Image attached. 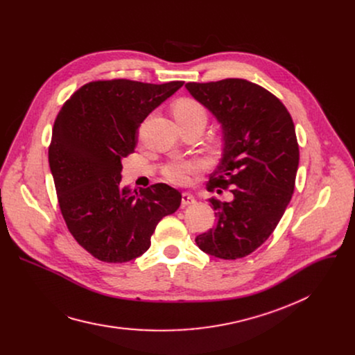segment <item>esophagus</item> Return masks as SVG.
I'll return each mask as SVG.
<instances>
[{
    "label": "esophagus",
    "instance_id": "obj_1",
    "mask_svg": "<svg viewBox=\"0 0 355 355\" xmlns=\"http://www.w3.org/2000/svg\"><path fill=\"white\" fill-rule=\"evenodd\" d=\"M196 202V199L193 198V195L188 193V192H184L182 193V198H181V204L182 207H187V205H193Z\"/></svg>",
    "mask_w": 355,
    "mask_h": 355
}]
</instances>
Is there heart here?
<instances>
[{
    "instance_id": "heart-1",
    "label": "heart",
    "mask_w": 355,
    "mask_h": 355,
    "mask_svg": "<svg viewBox=\"0 0 355 355\" xmlns=\"http://www.w3.org/2000/svg\"><path fill=\"white\" fill-rule=\"evenodd\" d=\"M173 114L177 123L187 125L193 122H205L207 123V111L198 101L192 98H181L173 107ZM199 170L196 162H177L167 166L164 170L166 178L177 185H184L188 182V177Z\"/></svg>"
}]
</instances>
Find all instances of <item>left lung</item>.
Wrapping results in <instances>:
<instances>
[{"instance_id": "8db88e82", "label": "left lung", "mask_w": 355, "mask_h": 355, "mask_svg": "<svg viewBox=\"0 0 355 355\" xmlns=\"http://www.w3.org/2000/svg\"><path fill=\"white\" fill-rule=\"evenodd\" d=\"M185 88L222 129V159L208 189L233 193L230 202L211 199L216 225L195 243L218 259L245 257L271 236L292 198L299 166L292 118L275 95L243 78Z\"/></svg>"}]
</instances>
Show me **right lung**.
Instances as JSON below:
<instances>
[{
  "label": "right lung",
  "instance_id": "right-lung-1",
  "mask_svg": "<svg viewBox=\"0 0 355 355\" xmlns=\"http://www.w3.org/2000/svg\"><path fill=\"white\" fill-rule=\"evenodd\" d=\"M182 81H94L62 107L49 147L59 205L73 237L105 263H126L150 247L157 223L181 205V193L155 184L122 187V160L135 151L140 123Z\"/></svg>",
  "mask_w": 355,
  "mask_h": 355
}]
</instances>
